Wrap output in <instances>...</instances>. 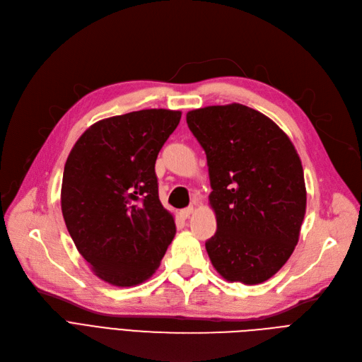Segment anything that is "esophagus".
I'll use <instances>...</instances> for the list:
<instances>
[{"label": "esophagus", "instance_id": "obj_1", "mask_svg": "<svg viewBox=\"0 0 362 362\" xmlns=\"http://www.w3.org/2000/svg\"><path fill=\"white\" fill-rule=\"evenodd\" d=\"M194 211H195V208H194V206H187V208H183V210L180 211V217H182V218H187L189 216L194 214Z\"/></svg>", "mask_w": 362, "mask_h": 362}]
</instances>
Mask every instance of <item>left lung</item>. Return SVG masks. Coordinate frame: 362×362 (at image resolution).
<instances>
[{"instance_id": "left-lung-1", "label": "left lung", "mask_w": 362, "mask_h": 362, "mask_svg": "<svg viewBox=\"0 0 362 362\" xmlns=\"http://www.w3.org/2000/svg\"><path fill=\"white\" fill-rule=\"evenodd\" d=\"M206 154L217 232L205 242L214 269L229 281L258 284L292 255L307 208L298 152L262 112L242 104L186 114Z\"/></svg>"}]
</instances>
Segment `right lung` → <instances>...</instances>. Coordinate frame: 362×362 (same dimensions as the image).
<instances>
[{
	"instance_id": "obj_1",
	"label": "right lung",
	"mask_w": 362,
	"mask_h": 362,
	"mask_svg": "<svg viewBox=\"0 0 362 362\" xmlns=\"http://www.w3.org/2000/svg\"><path fill=\"white\" fill-rule=\"evenodd\" d=\"M180 117V111L151 108L100 120L67 157V230L92 272L112 286L148 280L176 235L175 218L158 198L156 160Z\"/></svg>"
}]
</instances>
